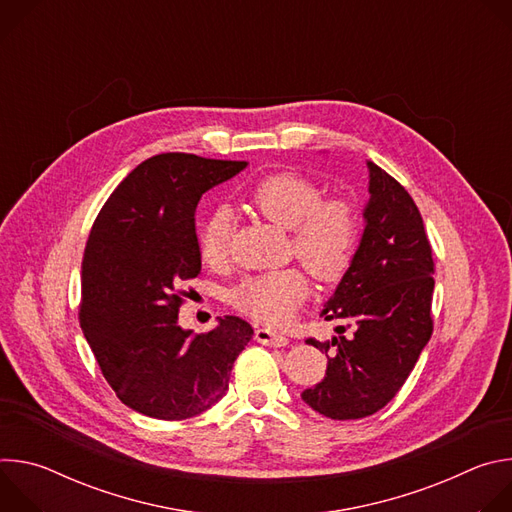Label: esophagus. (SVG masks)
<instances>
[{
  "label": "esophagus",
  "instance_id": "34e87169",
  "mask_svg": "<svg viewBox=\"0 0 512 512\" xmlns=\"http://www.w3.org/2000/svg\"><path fill=\"white\" fill-rule=\"evenodd\" d=\"M255 340L265 344V346H285L287 344V338L271 328H257L255 330Z\"/></svg>",
  "mask_w": 512,
  "mask_h": 512
}]
</instances>
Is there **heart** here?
I'll return each mask as SVG.
<instances>
[{"mask_svg":"<svg viewBox=\"0 0 512 512\" xmlns=\"http://www.w3.org/2000/svg\"><path fill=\"white\" fill-rule=\"evenodd\" d=\"M251 206L273 225L291 231L296 255L318 279L332 281L348 267L358 239V216L344 198H322L312 180L279 172L263 178L249 194ZM231 218L216 210L198 233L200 255L223 263L229 255ZM233 306L249 318L283 326L308 298V279L300 269H277L243 279L233 289Z\"/></svg>","mask_w":512,"mask_h":512,"instance_id":"obj_1","label":"heart"}]
</instances>
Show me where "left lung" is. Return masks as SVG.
Segmentation results:
<instances>
[{"label": "left lung", "mask_w": 512, "mask_h": 512, "mask_svg": "<svg viewBox=\"0 0 512 512\" xmlns=\"http://www.w3.org/2000/svg\"><path fill=\"white\" fill-rule=\"evenodd\" d=\"M369 168L364 231L346 273L320 312L338 336L308 344L328 356L322 383L302 399L330 419L383 409L403 387L431 338L433 259L409 192L377 164ZM351 330L348 337L343 336Z\"/></svg>", "instance_id": "8db88e82"}]
</instances>
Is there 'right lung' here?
Masks as SVG:
<instances>
[{
  "label": "right lung",
  "instance_id": "right-lung-1",
  "mask_svg": "<svg viewBox=\"0 0 512 512\" xmlns=\"http://www.w3.org/2000/svg\"><path fill=\"white\" fill-rule=\"evenodd\" d=\"M245 168L194 154L154 156L113 190L91 229L81 328L119 401L141 415L180 421L210 409L253 338L237 316L218 318L208 334L178 326V287L202 265L198 200Z\"/></svg>",
  "mask_w": 512,
  "mask_h": 512
}]
</instances>
